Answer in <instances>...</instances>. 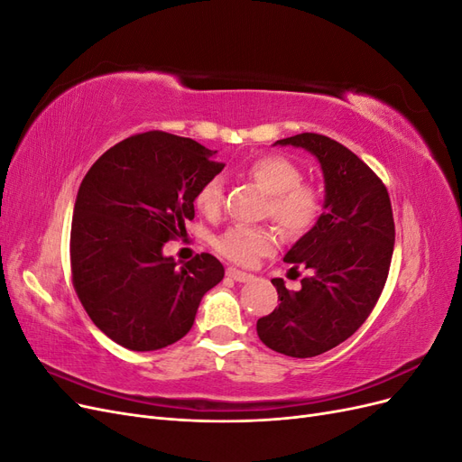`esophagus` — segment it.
I'll return each instance as SVG.
<instances>
[{
    "instance_id": "obj_1",
    "label": "esophagus",
    "mask_w": 462,
    "mask_h": 462,
    "mask_svg": "<svg viewBox=\"0 0 462 462\" xmlns=\"http://www.w3.org/2000/svg\"><path fill=\"white\" fill-rule=\"evenodd\" d=\"M227 277H231L233 282H239V283H248V282H253V279H254L253 273H246V272H241L236 268H227Z\"/></svg>"
}]
</instances>
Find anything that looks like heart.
Segmentation results:
<instances>
[{"instance_id": "1", "label": "heart", "mask_w": 462, "mask_h": 462, "mask_svg": "<svg viewBox=\"0 0 462 462\" xmlns=\"http://www.w3.org/2000/svg\"><path fill=\"white\" fill-rule=\"evenodd\" d=\"M246 175L268 194L265 214L272 216L287 235H302L309 231L321 212V192L309 183H302V173L291 160L283 156H262L248 165ZM223 202V179L212 177L199 189L194 204L206 216H216ZM277 245L273 227L235 226L216 239L221 256L235 263L250 265L260 256L268 254Z\"/></svg>"}]
</instances>
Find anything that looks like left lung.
I'll use <instances>...</instances> for the list:
<instances>
[{
    "label": "left lung",
    "mask_w": 462,
    "mask_h": 462,
    "mask_svg": "<svg viewBox=\"0 0 462 462\" xmlns=\"http://www.w3.org/2000/svg\"><path fill=\"white\" fill-rule=\"evenodd\" d=\"M275 144L310 152L324 175V212L289 248L292 270L310 277L299 291L272 279L277 309L256 321L260 341L292 358H310L346 341L365 324L380 299L395 246V223L385 185L370 167L337 141L316 133Z\"/></svg>",
    "instance_id": "8db88e82"
}]
</instances>
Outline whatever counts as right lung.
Wrapping results in <instances>:
<instances>
[{"label":"right lung","mask_w":462,"mask_h":462,"mask_svg":"<svg viewBox=\"0 0 462 462\" xmlns=\"http://www.w3.org/2000/svg\"><path fill=\"white\" fill-rule=\"evenodd\" d=\"M192 138L150 131L96 160L77 192L71 272L87 314L111 341L158 351L185 337L226 270L212 254L179 268L163 245L194 217V199L223 163Z\"/></svg>","instance_id":"add662e5"}]
</instances>
